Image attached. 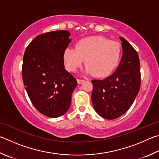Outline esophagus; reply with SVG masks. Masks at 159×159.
<instances>
[{
    "instance_id": "34e87169",
    "label": "esophagus",
    "mask_w": 159,
    "mask_h": 159,
    "mask_svg": "<svg viewBox=\"0 0 159 159\" xmlns=\"http://www.w3.org/2000/svg\"><path fill=\"white\" fill-rule=\"evenodd\" d=\"M85 81V80H80V79H77V83L79 84H82L83 82H84Z\"/></svg>"
}]
</instances>
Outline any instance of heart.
I'll use <instances>...</instances> for the list:
<instances>
[{
  "label": "heart",
  "mask_w": 159,
  "mask_h": 159,
  "mask_svg": "<svg viewBox=\"0 0 159 159\" xmlns=\"http://www.w3.org/2000/svg\"><path fill=\"white\" fill-rule=\"evenodd\" d=\"M120 56L121 47L116 42L101 36H91L78 41L75 48L67 47L63 58L68 70L76 71L85 59V73L102 77L115 70Z\"/></svg>",
  "instance_id": "b5f03b06"
}]
</instances>
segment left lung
Here are the masks:
<instances>
[{
	"instance_id": "8db88e82",
	"label": "left lung",
	"mask_w": 159,
	"mask_h": 159,
	"mask_svg": "<svg viewBox=\"0 0 159 159\" xmlns=\"http://www.w3.org/2000/svg\"><path fill=\"white\" fill-rule=\"evenodd\" d=\"M122 57L112 75L103 80H93L91 95L96 112L106 119H115L127 112L140 87V63L137 52L124 38Z\"/></svg>"
}]
</instances>
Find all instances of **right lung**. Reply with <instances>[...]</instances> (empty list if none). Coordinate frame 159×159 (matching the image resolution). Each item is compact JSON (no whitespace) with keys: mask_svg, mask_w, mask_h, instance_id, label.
Here are the masks:
<instances>
[{"mask_svg":"<svg viewBox=\"0 0 159 159\" xmlns=\"http://www.w3.org/2000/svg\"><path fill=\"white\" fill-rule=\"evenodd\" d=\"M68 30L37 36L25 51L22 78L30 101L48 117L63 115L69 110L77 81L66 70L63 52L71 42Z\"/></svg>","mask_w":159,"mask_h":159,"instance_id":"obj_1","label":"right lung"}]
</instances>
